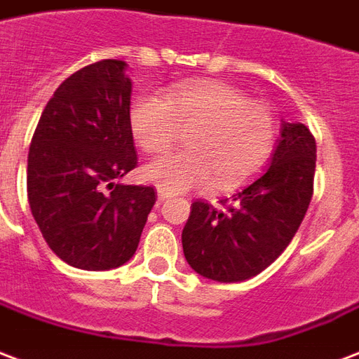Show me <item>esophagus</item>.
<instances>
[{"mask_svg": "<svg viewBox=\"0 0 359 359\" xmlns=\"http://www.w3.org/2000/svg\"><path fill=\"white\" fill-rule=\"evenodd\" d=\"M157 198H158V202H164V201H166V198H170V193H166V191L158 187V189H157Z\"/></svg>", "mask_w": 359, "mask_h": 359, "instance_id": "obj_1", "label": "esophagus"}]
</instances>
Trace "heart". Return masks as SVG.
Returning a JSON list of instances; mask_svg holds the SVG:
<instances>
[{
	"label": "heart",
	"instance_id": "b5f03b06",
	"mask_svg": "<svg viewBox=\"0 0 359 359\" xmlns=\"http://www.w3.org/2000/svg\"><path fill=\"white\" fill-rule=\"evenodd\" d=\"M134 140L147 153L170 151L189 132L187 153L153 158L142 176L168 193L231 191L257 174L278 138L274 113L238 88L215 81L180 83L164 100L140 96L130 107Z\"/></svg>",
	"mask_w": 359,
	"mask_h": 359
}]
</instances>
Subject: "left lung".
<instances>
[{
	"label": "left lung",
	"mask_w": 359,
	"mask_h": 359,
	"mask_svg": "<svg viewBox=\"0 0 359 359\" xmlns=\"http://www.w3.org/2000/svg\"><path fill=\"white\" fill-rule=\"evenodd\" d=\"M316 140L303 123H284L271 166L223 198L191 204L182 233L185 259L201 276L242 282L259 274L297 233L314 191Z\"/></svg>",
	"instance_id": "obj_1"
}]
</instances>
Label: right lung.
Returning <instances> with one entry per match:
<instances>
[{"mask_svg": "<svg viewBox=\"0 0 359 359\" xmlns=\"http://www.w3.org/2000/svg\"><path fill=\"white\" fill-rule=\"evenodd\" d=\"M123 60L69 75L43 109L28 153V201L48 248L83 271L130 259L157 201L118 180L138 164Z\"/></svg>", "mask_w": 359, "mask_h": 359, "instance_id": "add662e5", "label": "right lung"}]
</instances>
